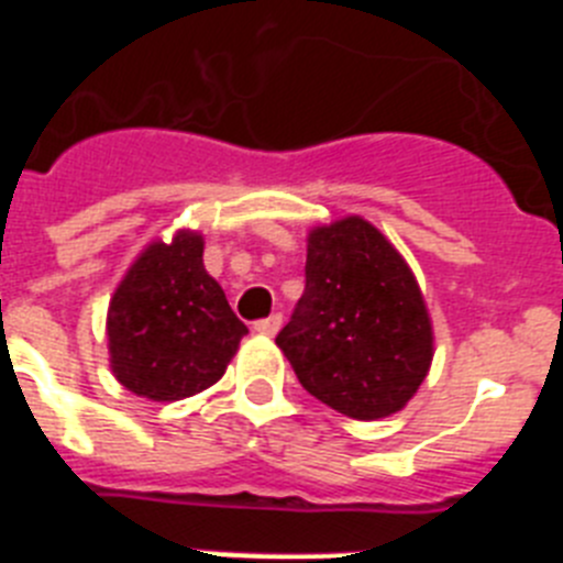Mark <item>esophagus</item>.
I'll return each instance as SVG.
<instances>
[{"mask_svg":"<svg viewBox=\"0 0 563 563\" xmlns=\"http://www.w3.org/2000/svg\"><path fill=\"white\" fill-rule=\"evenodd\" d=\"M253 330H256L258 335H276V332L282 330V316H278V312H273V316L256 321V324H253Z\"/></svg>","mask_w":563,"mask_h":563,"instance_id":"34e87169","label":"esophagus"}]
</instances>
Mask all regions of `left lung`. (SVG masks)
Instances as JSON below:
<instances>
[{"instance_id": "obj_1", "label": "left lung", "mask_w": 563, "mask_h": 563, "mask_svg": "<svg viewBox=\"0 0 563 563\" xmlns=\"http://www.w3.org/2000/svg\"><path fill=\"white\" fill-rule=\"evenodd\" d=\"M307 285L276 335L298 383L352 420L400 411L426 380L434 332L406 258L372 222L346 217L307 236Z\"/></svg>"}]
</instances>
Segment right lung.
Segmentation results:
<instances>
[{"instance_id": "add662e5", "label": "right lung", "mask_w": 563, "mask_h": 563, "mask_svg": "<svg viewBox=\"0 0 563 563\" xmlns=\"http://www.w3.org/2000/svg\"><path fill=\"white\" fill-rule=\"evenodd\" d=\"M202 236L180 231L134 258L109 301V363L137 397L172 402L225 375L247 327L202 265Z\"/></svg>"}]
</instances>
